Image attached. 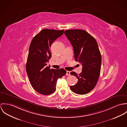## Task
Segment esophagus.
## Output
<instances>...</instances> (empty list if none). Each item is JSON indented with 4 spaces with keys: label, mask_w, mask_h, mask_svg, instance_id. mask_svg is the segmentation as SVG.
<instances>
[{
    "label": "esophagus",
    "mask_w": 127,
    "mask_h": 127,
    "mask_svg": "<svg viewBox=\"0 0 127 127\" xmlns=\"http://www.w3.org/2000/svg\"><path fill=\"white\" fill-rule=\"evenodd\" d=\"M66 75H70V71H66Z\"/></svg>",
    "instance_id": "esophagus-1"
}]
</instances>
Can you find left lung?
<instances>
[{"label":"left lung","instance_id":"1","mask_svg":"<svg viewBox=\"0 0 127 127\" xmlns=\"http://www.w3.org/2000/svg\"><path fill=\"white\" fill-rule=\"evenodd\" d=\"M64 33L73 47L75 60L82 66L79 75L74 71L70 72L78 80L77 84L70 86V90L76 94L85 95L95 87L100 74L101 56L97 43L83 30H68Z\"/></svg>","mask_w":127,"mask_h":127}]
</instances>
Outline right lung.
<instances>
[{
	"instance_id": "obj_1",
	"label": "right lung",
	"mask_w": 127,
	"mask_h": 127,
	"mask_svg": "<svg viewBox=\"0 0 127 127\" xmlns=\"http://www.w3.org/2000/svg\"><path fill=\"white\" fill-rule=\"evenodd\" d=\"M64 31L43 29L33 38L30 45L26 72L33 88L43 95L54 93L58 79L66 73L64 69H50V66H47L52 57L50 50L51 45Z\"/></svg>"
}]
</instances>
